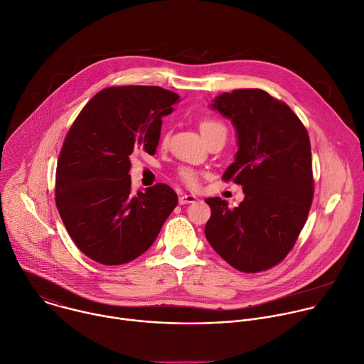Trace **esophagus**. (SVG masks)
Wrapping results in <instances>:
<instances>
[{
	"instance_id": "1",
	"label": "esophagus",
	"mask_w": 364,
	"mask_h": 364,
	"mask_svg": "<svg viewBox=\"0 0 364 364\" xmlns=\"http://www.w3.org/2000/svg\"><path fill=\"white\" fill-rule=\"evenodd\" d=\"M196 200V196L195 195H186V193H182L179 196V203L181 205H185V203H193Z\"/></svg>"
}]
</instances>
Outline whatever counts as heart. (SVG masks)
I'll list each match as a JSON object with an SVG mask.
<instances>
[{
  "label": "heart",
  "mask_w": 364,
  "mask_h": 364,
  "mask_svg": "<svg viewBox=\"0 0 364 364\" xmlns=\"http://www.w3.org/2000/svg\"><path fill=\"white\" fill-rule=\"evenodd\" d=\"M218 129H224V130H225V126H224L223 123H220V122L210 120V119L203 120V122L200 123V133H202V136H205V134H208V133H210V132H213V130H218ZM181 178H182V181H183L188 186H191V188H195V186L198 185V182H199L198 173H196L195 171L189 169V168L181 169Z\"/></svg>",
  "instance_id": "b5f03b06"
}]
</instances>
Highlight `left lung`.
<instances>
[{"label":"left lung","mask_w":364,"mask_h":364,"mask_svg":"<svg viewBox=\"0 0 364 364\" xmlns=\"http://www.w3.org/2000/svg\"><path fill=\"white\" fill-rule=\"evenodd\" d=\"M230 119L238 152L223 179L241 185L244 200L234 209L208 198L205 237L230 265L258 272L277 265L291 250L313 202L309 133L285 103L261 89L216 96L209 105Z\"/></svg>","instance_id":"left-lung-1"}]
</instances>
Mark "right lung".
<instances>
[{"label": "right lung", "mask_w": 364, "mask_h": 364, "mask_svg": "<svg viewBox=\"0 0 364 364\" xmlns=\"http://www.w3.org/2000/svg\"><path fill=\"white\" fill-rule=\"evenodd\" d=\"M178 100L158 86L109 87L73 123L57 164L55 205L71 240L93 261H133L152 247L178 205L165 183L133 195L129 175L133 152L155 155L162 117Z\"/></svg>", "instance_id": "1"}]
</instances>
